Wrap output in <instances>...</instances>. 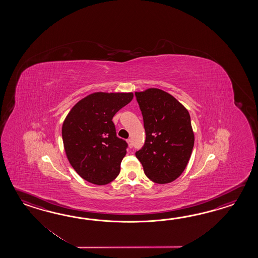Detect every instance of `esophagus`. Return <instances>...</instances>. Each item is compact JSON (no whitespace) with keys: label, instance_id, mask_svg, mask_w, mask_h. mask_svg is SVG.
I'll return each mask as SVG.
<instances>
[{"label":"esophagus","instance_id":"1","mask_svg":"<svg viewBox=\"0 0 258 258\" xmlns=\"http://www.w3.org/2000/svg\"><path fill=\"white\" fill-rule=\"evenodd\" d=\"M127 143H128V146H129V148H133V141H132L131 139H128V140H127Z\"/></svg>","mask_w":258,"mask_h":258}]
</instances>
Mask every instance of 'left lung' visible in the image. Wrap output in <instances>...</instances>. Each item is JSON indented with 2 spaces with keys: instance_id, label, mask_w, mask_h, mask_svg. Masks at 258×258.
Listing matches in <instances>:
<instances>
[{
  "instance_id": "8db88e82",
  "label": "left lung",
  "mask_w": 258,
  "mask_h": 258,
  "mask_svg": "<svg viewBox=\"0 0 258 258\" xmlns=\"http://www.w3.org/2000/svg\"><path fill=\"white\" fill-rule=\"evenodd\" d=\"M135 95L146 131L145 144L136 156L151 181H174L185 169L194 148L190 114L174 97L159 88Z\"/></svg>"
}]
</instances>
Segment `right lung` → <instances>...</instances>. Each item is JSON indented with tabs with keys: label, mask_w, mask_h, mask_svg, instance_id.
Returning a JSON list of instances; mask_svg holds the SVG:
<instances>
[{
	"label": "right lung",
	"mask_w": 258,
	"mask_h": 258,
	"mask_svg": "<svg viewBox=\"0 0 258 258\" xmlns=\"http://www.w3.org/2000/svg\"><path fill=\"white\" fill-rule=\"evenodd\" d=\"M133 97V93L91 94L66 116L61 129L66 156L84 180L104 185L119 175L128 144L117 137L112 118Z\"/></svg>",
	"instance_id": "1"
}]
</instances>
